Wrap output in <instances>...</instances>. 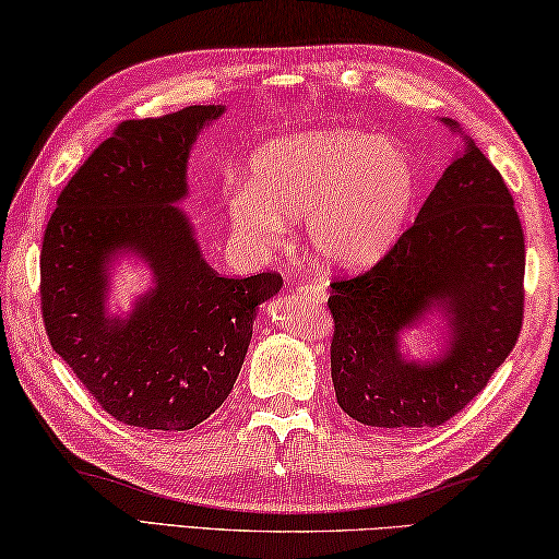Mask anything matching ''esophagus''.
Masks as SVG:
<instances>
[{
  "label": "esophagus",
  "instance_id": "34e87169",
  "mask_svg": "<svg viewBox=\"0 0 559 559\" xmlns=\"http://www.w3.org/2000/svg\"><path fill=\"white\" fill-rule=\"evenodd\" d=\"M300 293L306 298H310L312 302H324L328 300V290H324V286H320V283H308V286H302Z\"/></svg>",
  "mask_w": 559,
  "mask_h": 559
}]
</instances>
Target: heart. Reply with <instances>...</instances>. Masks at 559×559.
<instances>
[{
	"instance_id": "obj_1",
	"label": "heart",
	"mask_w": 559,
	"mask_h": 559,
	"mask_svg": "<svg viewBox=\"0 0 559 559\" xmlns=\"http://www.w3.org/2000/svg\"><path fill=\"white\" fill-rule=\"evenodd\" d=\"M420 174L401 144L354 129L278 136L249 156L247 186L227 200L237 235L273 247L302 217L312 257L330 269L379 263L408 227Z\"/></svg>"
}]
</instances>
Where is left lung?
Instances as JSON below:
<instances>
[{
	"instance_id": "obj_1",
	"label": "left lung",
	"mask_w": 559,
	"mask_h": 559,
	"mask_svg": "<svg viewBox=\"0 0 559 559\" xmlns=\"http://www.w3.org/2000/svg\"><path fill=\"white\" fill-rule=\"evenodd\" d=\"M464 139L415 225L371 271L334 281L332 383L349 418L379 430L438 428L479 393L515 347L525 245L499 170ZM439 320L432 360L404 334Z\"/></svg>"
}]
</instances>
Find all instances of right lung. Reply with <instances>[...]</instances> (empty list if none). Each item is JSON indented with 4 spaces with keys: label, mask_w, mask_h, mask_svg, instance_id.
Segmentation results:
<instances>
[{
    "label": "right lung",
    "mask_w": 559,
    "mask_h": 559,
    "mask_svg": "<svg viewBox=\"0 0 559 559\" xmlns=\"http://www.w3.org/2000/svg\"><path fill=\"white\" fill-rule=\"evenodd\" d=\"M225 105L121 121L68 180L40 249L50 347L97 403L134 428L190 430L207 420L245 364L261 302L278 273L225 278L210 269L186 210L188 160ZM136 258L152 286L127 313L108 306L110 269Z\"/></svg>",
    "instance_id": "add662e5"
}]
</instances>
